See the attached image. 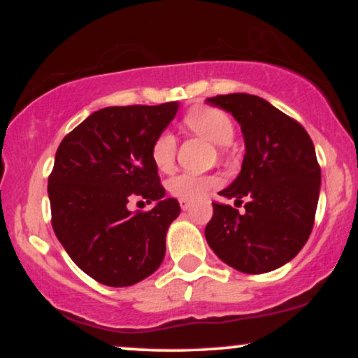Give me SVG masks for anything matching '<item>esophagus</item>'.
I'll list each match as a JSON object with an SVG mask.
<instances>
[{
    "label": "esophagus",
    "instance_id": "1",
    "mask_svg": "<svg viewBox=\"0 0 358 358\" xmlns=\"http://www.w3.org/2000/svg\"><path fill=\"white\" fill-rule=\"evenodd\" d=\"M180 207H182L183 210H188V208H190V202H185V200H182V202H180Z\"/></svg>",
    "mask_w": 358,
    "mask_h": 358
}]
</instances>
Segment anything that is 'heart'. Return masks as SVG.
I'll return each instance as SVG.
<instances>
[{
	"mask_svg": "<svg viewBox=\"0 0 358 358\" xmlns=\"http://www.w3.org/2000/svg\"><path fill=\"white\" fill-rule=\"evenodd\" d=\"M183 124L193 133L200 134L213 145H229L232 141L234 122L227 113L212 106H199L185 114ZM150 156L153 165L159 171H170L175 165L176 156V138L170 131H163L155 141L151 143ZM219 183L217 176L213 175H195V173H180L171 176L166 182V190L171 196L185 202H195Z\"/></svg>",
	"mask_w": 358,
	"mask_h": 358,
	"instance_id": "heart-1",
	"label": "heart"
}]
</instances>
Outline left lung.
I'll list each match as a JSON object with an SVG mask.
<instances>
[{"mask_svg": "<svg viewBox=\"0 0 358 358\" xmlns=\"http://www.w3.org/2000/svg\"><path fill=\"white\" fill-rule=\"evenodd\" d=\"M239 121L245 156L239 176L220 195L245 212L212 202L205 237L225 264L245 274L281 268L310 237L322 170L310 134L296 119L250 94L208 97Z\"/></svg>", "mask_w": 358, "mask_h": 358, "instance_id": "1", "label": "left lung"}]
</instances>
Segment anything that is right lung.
I'll return each mask as SVG.
<instances>
[{"label": "right lung", "instance_id": "obj_1", "mask_svg": "<svg viewBox=\"0 0 358 358\" xmlns=\"http://www.w3.org/2000/svg\"><path fill=\"white\" fill-rule=\"evenodd\" d=\"M178 104L113 106L92 113L62 139L48 176L52 227L79 268L113 287L136 285L162 264L166 231L180 213L150 156ZM156 201L151 211L127 202Z\"/></svg>", "mask_w": 358, "mask_h": 358}]
</instances>
